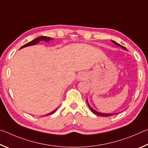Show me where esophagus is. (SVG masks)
<instances>
[{"label": "esophagus", "mask_w": 148, "mask_h": 148, "mask_svg": "<svg viewBox=\"0 0 148 148\" xmlns=\"http://www.w3.org/2000/svg\"><path fill=\"white\" fill-rule=\"evenodd\" d=\"M85 77H84V75L83 74H79L78 76V79L79 80H82V79H84Z\"/></svg>", "instance_id": "34e87169"}]
</instances>
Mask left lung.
Listing matches in <instances>:
<instances>
[{"mask_svg": "<svg viewBox=\"0 0 148 148\" xmlns=\"http://www.w3.org/2000/svg\"><path fill=\"white\" fill-rule=\"evenodd\" d=\"M112 42H113L114 44H115L116 45H117V46H119V47H122V48H123V49H126V48H125V47L124 46H121V45H120L119 44L117 43V42H116L115 41H113V40H112ZM87 104H88L89 109L91 110V111L92 112V113L95 114H96V115H98V116H102V117H109V116H113V115H116V114H105V113H101V112H97L96 110H95L94 109H92V108H91V106H90V105H89V104L88 101H87Z\"/></svg>", "mask_w": 148, "mask_h": 148, "instance_id": "1", "label": "left lung"}]
</instances>
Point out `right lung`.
I'll use <instances>...</instances> for the list:
<instances>
[{"label": "right lung", "instance_id": "right-lung-1", "mask_svg": "<svg viewBox=\"0 0 148 148\" xmlns=\"http://www.w3.org/2000/svg\"><path fill=\"white\" fill-rule=\"evenodd\" d=\"M51 39H52V38H50V37H47V36H40V37H38V38H36V39L33 40L29 42V43H27V44H26L23 45V46H22L20 49L23 48V47H27V46H33V45H36V44H38L40 41H42V40H43V41H45V42H49ZM56 110H57V108H56V110H54L53 112H50L49 114H47V116H49V115L53 114L55 113V112H56ZM47 115H45V116H47Z\"/></svg>", "mask_w": 148, "mask_h": 148}]
</instances>
